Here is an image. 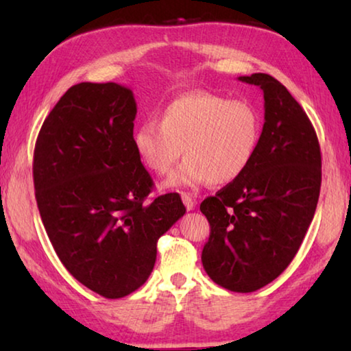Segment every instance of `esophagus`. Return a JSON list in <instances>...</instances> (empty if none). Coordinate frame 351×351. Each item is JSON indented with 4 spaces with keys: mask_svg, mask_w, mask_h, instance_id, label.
I'll use <instances>...</instances> for the list:
<instances>
[{
    "mask_svg": "<svg viewBox=\"0 0 351 351\" xmlns=\"http://www.w3.org/2000/svg\"><path fill=\"white\" fill-rule=\"evenodd\" d=\"M181 199H182V203H184V206H186L187 210H192L195 204H197V203H195V199L190 197L189 193H181Z\"/></svg>",
    "mask_w": 351,
    "mask_h": 351,
    "instance_id": "obj_1",
    "label": "esophagus"
}]
</instances>
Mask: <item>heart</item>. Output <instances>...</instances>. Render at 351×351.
<instances>
[{
  "instance_id": "obj_1",
  "label": "heart",
  "mask_w": 351,
  "mask_h": 351,
  "mask_svg": "<svg viewBox=\"0 0 351 351\" xmlns=\"http://www.w3.org/2000/svg\"><path fill=\"white\" fill-rule=\"evenodd\" d=\"M260 139L261 116L251 104L204 91L170 100L158 122H142L133 133L134 150L153 173H167L181 152L186 156L164 182L170 189L235 181L251 165Z\"/></svg>"
}]
</instances>
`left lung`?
Listing matches in <instances>:
<instances>
[{"label":"left lung","instance_id":"left-lung-1","mask_svg":"<svg viewBox=\"0 0 351 351\" xmlns=\"http://www.w3.org/2000/svg\"><path fill=\"white\" fill-rule=\"evenodd\" d=\"M258 86L265 123L245 173L199 206L210 224L201 261L213 282L252 293L288 268L316 212L322 159L306 112L269 74L239 77Z\"/></svg>","mask_w":351,"mask_h":351}]
</instances>
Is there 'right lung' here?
I'll return each mask as SVG.
<instances>
[{
  "instance_id": "right-lung-1",
  "label": "right lung",
  "mask_w": 351,
  "mask_h": 351,
  "mask_svg": "<svg viewBox=\"0 0 351 351\" xmlns=\"http://www.w3.org/2000/svg\"><path fill=\"white\" fill-rule=\"evenodd\" d=\"M133 91L83 82L45 119L34 152L41 221L64 268L106 299L132 294L156 243L186 213L178 193L145 199L153 180L133 145Z\"/></svg>"
}]
</instances>
